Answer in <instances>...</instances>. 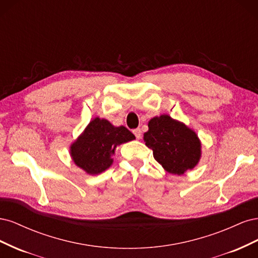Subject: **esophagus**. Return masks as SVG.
<instances>
[{
  "label": "esophagus",
  "mask_w": 258,
  "mask_h": 258,
  "mask_svg": "<svg viewBox=\"0 0 258 258\" xmlns=\"http://www.w3.org/2000/svg\"><path fill=\"white\" fill-rule=\"evenodd\" d=\"M134 134H135V136H136L137 139H140V138H141V135H142L141 129H139V128L135 129V130H134Z\"/></svg>",
  "instance_id": "obj_1"
}]
</instances>
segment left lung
I'll list each match as a JSON object with an SVG mask.
<instances>
[{
  "mask_svg": "<svg viewBox=\"0 0 258 258\" xmlns=\"http://www.w3.org/2000/svg\"><path fill=\"white\" fill-rule=\"evenodd\" d=\"M144 142L163 169L181 175L200 159V141L192 130L168 115L154 117L148 122Z\"/></svg>",
  "mask_w": 258,
  "mask_h": 258,
  "instance_id": "8db88e82",
  "label": "left lung"
}]
</instances>
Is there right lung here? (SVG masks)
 Segmentation results:
<instances>
[{
  "mask_svg": "<svg viewBox=\"0 0 258 258\" xmlns=\"http://www.w3.org/2000/svg\"><path fill=\"white\" fill-rule=\"evenodd\" d=\"M135 139L126 127H114L110 121L97 117L72 144L71 156L76 165L88 174H98L112 165L111 156L117 145Z\"/></svg>",
  "mask_w": 258,
  "mask_h": 258,
  "instance_id": "1",
  "label": "right lung"
}]
</instances>
